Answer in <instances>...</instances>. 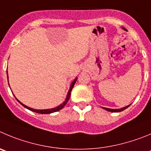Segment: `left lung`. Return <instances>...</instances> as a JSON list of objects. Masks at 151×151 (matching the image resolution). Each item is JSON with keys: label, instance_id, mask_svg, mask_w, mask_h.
Returning <instances> with one entry per match:
<instances>
[{"label": "left lung", "instance_id": "obj_1", "mask_svg": "<svg viewBox=\"0 0 151 151\" xmlns=\"http://www.w3.org/2000/svg\"><path fill=\"white\" fill-rule=\"evenodd\" d=\"M124 29H125L126 30V29H124V28H123ZM129 106V105L127 106H125V107H123L122 108V109H109V108H105V107H102L103 109H106V110L109 111V112H122V111L124 110V109H126L127 108H128Z\"/></svg>", "mask_w": 151, "mask_h": 151}]
</instances>
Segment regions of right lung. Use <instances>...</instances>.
Listing matches in <instances>:
<instances>
[{
  "instance_id": "add662e5",
  "label": "right lung",
  "mask_w": 151,
  "mask_h": 151,
  "mask_svg": "<svg viewBox=\"0 0 151 151\" xmlns=\"http://www.w3.org/2000/svg\"><path fill=\"white\" fill-rule=\"evenodd\" d=\"M6 73H7V72H6ZM7 78H8V75H7ZM77 78L74 79V80L72 82V83H71V86H70V89H69L68 92L67 97H66V98H65V101L63 103V104H60V106H56V107H55V108H53V109H32V108L28 107V106H27L26 105H24V104H22V103H21L20 101H18V99H17V98H16V100L18 101V102L20 103V104H22V105L23 106H24L25 108H27V109H29V110H31V111H33V112H36V113H40V114H50V113H53V112H57V111H59V110H60V109H62L63 107H64L66 105L67 102H68V101L69 98H70V96H71V90H72L73 87H74V84H75V83H76V81H77Z\"/></svg>"
}]
</instances>
